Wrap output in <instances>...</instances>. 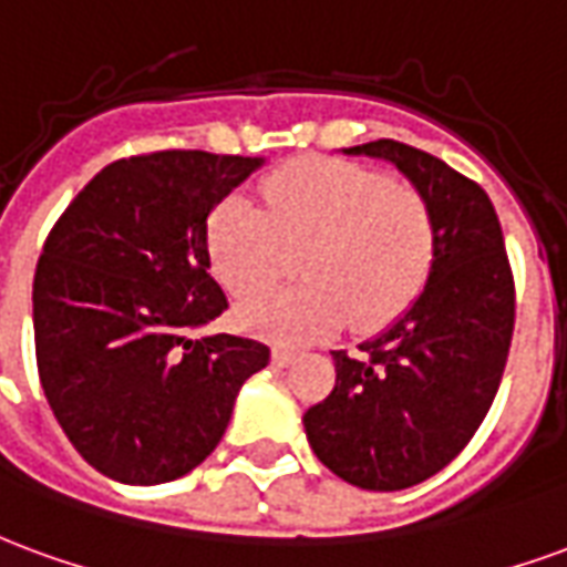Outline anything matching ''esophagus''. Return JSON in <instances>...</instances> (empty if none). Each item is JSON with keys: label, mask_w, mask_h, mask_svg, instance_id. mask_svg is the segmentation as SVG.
Listing matches in <instances>:
<instances>
[{"label": "esophagus", "mask_w": 567, "mask_h": 567, "mask_svg": "<svg viewBox=\"0 0 567 567\" xmlns=\"http://www.w3.org/2000/svg\"><path fill=\"white\" fill-rule=\"evenodd\" d=\"M296 357H299V350H296V347L275 344V350H271V362H275V365H280V369H284V365H289V362H292Z\"/></svg>", "instance_id": "obj_1"}]
</instances>
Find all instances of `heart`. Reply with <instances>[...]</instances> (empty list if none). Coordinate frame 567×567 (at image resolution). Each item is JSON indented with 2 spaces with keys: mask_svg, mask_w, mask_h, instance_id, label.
Wrapping results in <instances>:
<instances>
[{
  "mask_svg": "<svg viewBox=\"0 0 567 567\" xmlns=\"http://www.w3.org/2000/svg\"><path fill=\"white\" fill-rule=\"evenodd\" d=\"M266 210L233 196L208 220V254L235 296H252L302 250L301 285L238 305V323L280 341L383 326L423 292L437 254L423 189L350 163L289 165L262 187Z\"/></svg>",
  "mask_w": 567,
  "mask_h": 567,
  "instance_id": "obj_1",
  "label": "heart"
}]
</instances>
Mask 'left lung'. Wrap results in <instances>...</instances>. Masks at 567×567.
I'll list each match as a JSON object with an SVG mask.
<instances>
[{
	"label": "left lung",
	"mask_w": 567,
	"mask_h": 567,
	"mask_svg": "<svg viewBox=\"0 0 567 567\" xmlns=\"http://www.w3.org/2000/svg\"><path fill=\"white\" fill-rule=\"evenodd\" d=\"M344 153L380 156L423 189L437 254L408 311L362 341L359 357L334 350V390L301 423L341 481L395 493L450 465L481 429L514 338V271L481 184L392 138Z\"/></svg>",
	"instance_id": "left-lung-1"
}]
</instances>
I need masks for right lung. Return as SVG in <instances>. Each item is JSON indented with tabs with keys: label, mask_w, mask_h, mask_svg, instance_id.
<instances>
[{
	"label": "right lung",
	"mask_w": 567,
	"mask_h": 567,
	"mask_svg": "<svg viewBox=\"0 0 567 567\" xmlns=\"http://www.w3.org/2000/svg\"><path fill=\"white\" fill-rule=\"evenodd\" d=\"M259 156L156 151L105 165L51 235L32 280L41 390L105 477L156 486L220 444L268 347L202 334L229 301L210 278L208 217Z\"/></svg>",
	"instance_id": "obj_1"
}]
</instances>
